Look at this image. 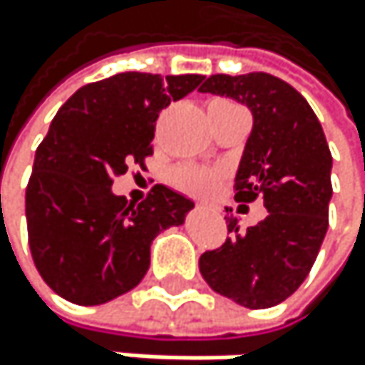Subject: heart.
Instances as JSON below:
<instances>
[{
  "instance_id": "obj_1",
  "label": "heart",
  "mask_w": 365,
  "mask_h": 365,
  "mask_svg": "<svg viewBox=\"0 0 365 365\" xmlns=\"http://www.w3.org/2000/svg\"><path fill=\"white\" fill-rule=\"evenodd\" d=\"M219 177L221 175L215 168H203V166H192V164L179 166L173 175L175 184L190 195H210L217 188Z\"/></svg>"
}]
</instances>
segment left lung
Segmentation results:
<instances>
[{
    "label": "left lung",
    "instance_id": "left-lung-1",
    "mask_svg": "<svg viewBox=\"0 0 365 365\" xmlns=\"http://www.w3.org/2000/svg\"><path fill=\"white\" fill-rule=\"evenodd\" d=\"M199 91L250 107L254 129L234 197L238 203L260 199L267 207V217L247 232H238V221L225 217L230 236L201 254V276L241 307H276L304 282L329 230L333 158L324 131L304 96L272 74H215Z\"/></svg>",
    "mask_w": 365,
    "mask_h": 365
}]
</instances>
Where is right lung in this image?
Masks as SVG:
<instances>
[{
  "mask_svg": "<svg viewBox=\"0 0 365 365\" xmlns=\"http://www.w3.org/2000/svg\"><path fill=\"white\" fill-rule=\"evenodd\" d=\"M199 74L124 72L81 87L38 144L26 188L28 245L34 267L61 298L93 307L131 291L162 230L184 223L190 199L162 184L133 205L111 192L129 166L146 170L155 122Z\"/></svg>",
  "mask_w": 365,
  "mask_h": 365,
  "instance_id": "right-lung-1",
  "label": "right lung"
}]
</instances>
